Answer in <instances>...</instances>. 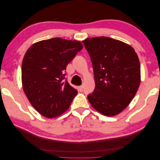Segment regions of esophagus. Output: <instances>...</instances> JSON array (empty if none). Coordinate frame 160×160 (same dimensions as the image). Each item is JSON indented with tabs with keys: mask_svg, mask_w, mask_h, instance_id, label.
I'll use <instances>...</instances> for the list:
<instances>
[{
	"mask_svg": "<svg viewBox=\"0 0 160 160\" xmlns=\"http://www.w3.org/2000/svg\"><path fill=\"white\" fill-rule=\"evenodd\" d=\"M78 90H79L81 92H82V91H83V86H78Z\"/></svg>",
	"mask_w": 160,
	"mask_h": 160,
	"instance_id": "obj_1",
	"label": "esophagus"
}]
</instances>
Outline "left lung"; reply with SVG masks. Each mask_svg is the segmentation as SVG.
Returning a JSON list of instances; mask_svg holds the SVG:
<instances>
[{"label": "left lung", "instance_id": "left-lung-1", "mask_svg": "<svg viewBox=\"0 0 160 160\" xmlns=\"http://www.w3.org/2000/svg\"><path fill=\"white\" fill-rule=\"evenodd\" d=\"M93 65L95 88L87 98L106 116L120 113L131 102L140 83V65L131 46L100 37L82 41Z\"/></svg>", "mask_w": 160, "mask_h": 160}]
</instances>
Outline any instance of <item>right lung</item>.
<instances>
[{"mask_svg":"<svg viewBox=\"0 0 160 160\" xmlns=\"http://www.w3.org/2000/svg\"><path fill=\"white\" fill-rule=\"evenodd\" d=\"M83 48L77 40L52 38L33 44L22 63L23 91L37 111L52 118L68 110L77 91L65 79L68 64Z\"/></svg>","mask_w":160,"mask_h":160,"instance_id":"1","label":"right lung"}]
</instances>
